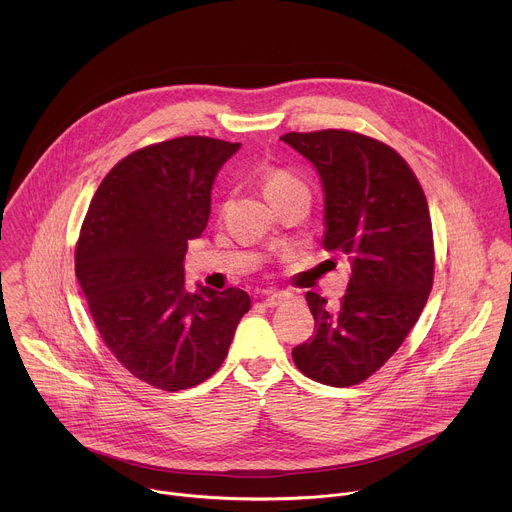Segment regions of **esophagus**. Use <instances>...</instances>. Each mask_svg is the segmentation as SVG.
<instances>
[{"instance_id": "obj_1", "label": "esophagus", "mask_w": 512, "mask_h": 512, "mask_svg": "<svg viewBox=\"0 0 512 512\" xmlns=\"http://www.w3.org/2000/svg\"><path fill=\"white\" fill-rule=\"evenodd\" d=\"M261 298H263V304L267 306V308H275V306H279V304H283L285 300H289L291 296L289 294H285V291H275V289H265V291H261Z\"/></svg>"}]
</instances>
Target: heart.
<instances>
[{"label":"heart","instance_id":"heart-1","mask_svg":"<svg viewBox=\"0 0 512 512\" xmlns=\"http://www.w3.org/2000/svg\"><path fill=\"white\" fill-rule=\"evenodd\" d=\"M296 184H302V182L296 176H291L289 172H285V170L271 168L263 174V192H265L267 198L283 192L289 186H296Z\"/></svg>","mask_w":512,"mask_h":512}]
</instances>
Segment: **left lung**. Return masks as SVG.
Wrapping results in <instances>:
<instances>
[{"instance_id":"1","label":"left lung","mask_w":512,"mask_h":512,"mask_svg":"<svg viewBox=\"0 0 512 512\" xmlns=\"http://www.w3.org/2000/svg\"><path fill=\"white\" fill-rule=\"evenodd\" d=\"M318 170L324 247L350 263L338 310L308 291L314 336L291 350L296 367L330 387L358 385L397 352L433 285V233L425 194L387 143L346 129L285 133Z\"/></svg>"}]
</instances>
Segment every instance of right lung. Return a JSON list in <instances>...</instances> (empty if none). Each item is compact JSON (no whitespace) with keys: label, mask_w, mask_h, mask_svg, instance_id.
<instances>
[{"label":"right lung","mask_w":512,"mask_h":512,"mask_svg":"<svg viewBox=\"0 0 512 512\" xmlns=\"http://www.w3.org/2000/svg\"><path fill=\"white\" fill-rule=\"evenodd\" d=\"M241 143L186 135L123 158L97 188L75 251L95 326L123 367L162 391L190 389L221 367L247 291L184 285L188 241L210 214V190Z\"/></svg>","instance_id":"obj_1"}]
</instances>
